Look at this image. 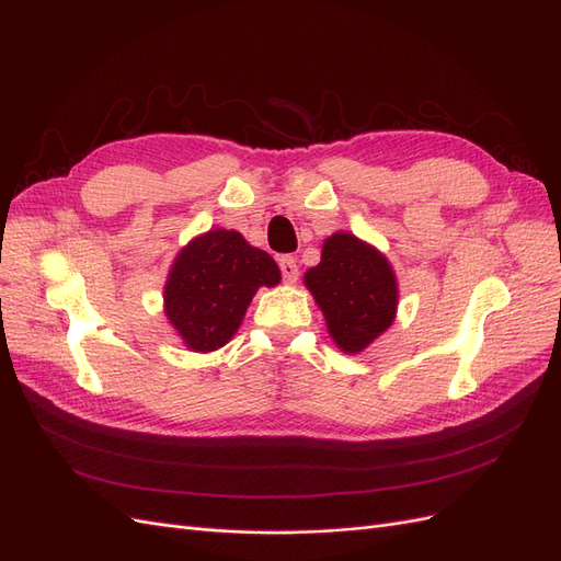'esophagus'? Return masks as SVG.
Returning a JSON list of instances; mask_svg holds the SVG:
<instances>
[{
	"label": "esophagus",
	"mask_w": 561,
	"mask_h": 561,
	"mask_svg": "<svg viewBox=\"0 0 561 561\" xmlns=\"http://www.w3.org/2000/svg\"><path fill=\"white\" fill-rule=\"evenodd\" d=\"M278 266H280L283 280L287 285H295L297 278H299V266H297V260L293 257V254H283V257L278 260Z\"/></svg>",
	"instance_id": "esophagus-1"
}]
</instances>
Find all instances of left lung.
<instances>
[{
  "label": "left lung",
  "instance_id": "8db88e82",
  "mask_svg": "<svg viewBox=\"0 0 561 561\" xmlns=\"http://www.w3.org/2000/svg\"><path fill=\"white\" fill-rule=\"evenodd\" d=\"M332 342L348 355L363 353L398 313V278L375 245L348 231L322 243L320 262L304 274Z\"/></svg>",
  "mask_w": 561,
  "mask_h": 561
}]
</instances>
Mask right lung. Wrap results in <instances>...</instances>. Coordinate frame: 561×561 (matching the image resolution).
<instances>
[{"mask_svg": "<svg viewBox=\"0 0 561 561\" xmlns=\"http://www.w3.org/2000/svg\"><path fill=\"white\" fill-rule=\"evenodd\" d=\"M280 283L271 254L233 229H210L186 243L168 271L163 313L196 353L222 348L239 332L254 293Z\"/></svg>", "mask_w": 561, "mask_h": 561, "instance_id": "add662e5", "label": "right lung"}]
</instances>
